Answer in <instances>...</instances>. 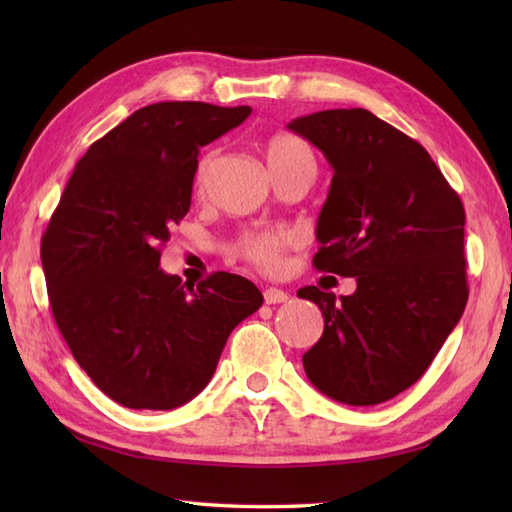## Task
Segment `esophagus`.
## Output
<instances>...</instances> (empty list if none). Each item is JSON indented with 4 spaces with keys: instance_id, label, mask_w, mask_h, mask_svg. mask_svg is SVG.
<instances>
[{
    "instance_id": "1",
    "label": "esophagus",
    "mask_w": 512,
    "mask_h": 512,
    "mask_svg": "<svg viewBox=\"0 0 512 512\" xmlns=\"http://www.w3.org/2000/svg\"><path fill=\"white\" fill-rule=\"evenodd\" d=\"M288 299H290V295L281 288H266L264 290V301L268 303V306H275V303H284Z\"/></svg>"
}]
</instances>
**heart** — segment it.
Listing matches in <instances>:
<instances>
[{
	"label": "heart",
	"instance_id": "obj_1",
	"mask_svg": "<svg viewBox=\"0 0 512 512\" xmlns=\"http://www.w3.org/2000/svg\"><path fill=\"white\" fill-rule=\"evenodd\" d=\"M264 156L273 176L277 171L286 169L303 158H312L310 147L299 140L297 136L290 134H273L264 143ZM211 158L204 156L198 165V173H195V182L202 184L206 171H209ZM297 242V235L290 228H253L239 235V239L233 246V253L248 259L250 264H255L262 270H277L284 262V253Z\"/></svg>",
	"mask_w": 512,
	"mask_h": 512
}]
</instances>
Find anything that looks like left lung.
I'll use <instances>...</instances> for the list:
<instances>
[{
    "instance_id": "1",
    "label": "left lung",
    "mask_w": 512,
    "mask_h": 512,
    "mask_svg": "<svg viewBox=\"0 0 512 512\" xmlns=\"http://www.w3.org/2000/svg\"><path fill=\"white\" fill-rule=\"evenodd\" d=\"M288 129L334 171L314 266L356 277L350 297L297 292L325 319L303 369L332 400L378 405L427 372L462 317L464 206L427 149L361 107L314 112Z\"/></svg>"
}]
</instances>
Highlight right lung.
Wrapping results in <instances>:
<instances>
[{
  "label": "right lung",
  "mask_w": 512,
  "mask_h": 512,
  "mask_svg": "<svg viewBox=\"0 0 512 512\" xmlns=\"http://www.w3.org/2000/svg\"><path fill=\"white\" fill-rule=\"evenodd\" d=\"M248 105L140 107L88 149L41 237L50 308L92 383L129 409H176L209 385L228 334L264 303L253 281L198 286L160 268L189 213L204 145L242 125Z\"/></svg>",
  "instance_id": "right-lung-1"
}]
</instances>
